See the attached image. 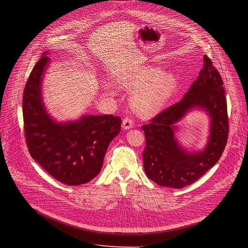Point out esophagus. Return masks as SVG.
I'll return each mask as SVG.
<instances>
[{
  "mask_svg": "<svg viewBox=\"0 0 248 248\" xmlns=\"http://www.w3.org/2000/svg\"><path fill=\"white\" fill-rule=\"evenodd\" d=\"M134 125V122L129 119V117H125V119H124L123 121V128L125 129V131H127V129L132 128Z\"/></svg>",
  "mask_w": 248,
  "mask_h": 248,
  "instance_id": "obj_1",
  "label": "esophagus"
}]
</instances>
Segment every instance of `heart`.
I'll return each instance as SVG.
<instances>
[{"mask_svg": "<svg viewBox=\"0 0 248 248\" xmlns=\"http://www.w3.org/2000/svg\"><path fill=\"white\" fill-rule=\"evenodd\" d=\"M120 86L135 89L131 95L132 108L140 116L151 117L161 111L172 97L178 87V77L159 66H142L124 76Z\"/></svg>", "mask_w": 248, "mask_h": 248, "instance_id": "b5f03b06", "label": "heart"}]
</instances>
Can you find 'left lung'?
<instances>
[{
    "mask_svg": "<svg viewBox=\"0 0 248 248\" xmlns=\"http://www.w3.org/2000/svg\"><path fill=\"white\" fill-rule=\"evenodd\" d=\"M203 61L198 78L184 97L142 125L144 169L159 186L180 189L194 183L218 162L225 149L229 127L223 81L210 58L204 55ZM193 110L204 111L210 117V136L202 150L186 149L175 136L177 123Z\"/></svg>",
    "mask_w": 248,
    "mask_h": 248,
    "instance_id": "1",
    "label": "left lung"
}]
</instances>
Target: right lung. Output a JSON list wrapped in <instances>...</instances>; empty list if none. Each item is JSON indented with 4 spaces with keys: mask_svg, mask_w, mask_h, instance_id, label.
<instances>
[{
    "mask_svg": "<svg viewBox=\"0 0 248 248\" xmlns=\"http://www.w3.org/2000/svg\"><path fill=\"white\" fill-rule=\"evenodd\" d=\"M49 54L50 51L42 54L24 89L26 141L31 157L48 174L68 186L82 185L101 171L109 142L121 132L122 119L112 114H83L67 122L53 119L42 96Z\"/></svg>",
    "mask_w": 248,
    "mask_h": 248,
    "instance_id": "1",
    "label": "right lung"
}]
</instances>
